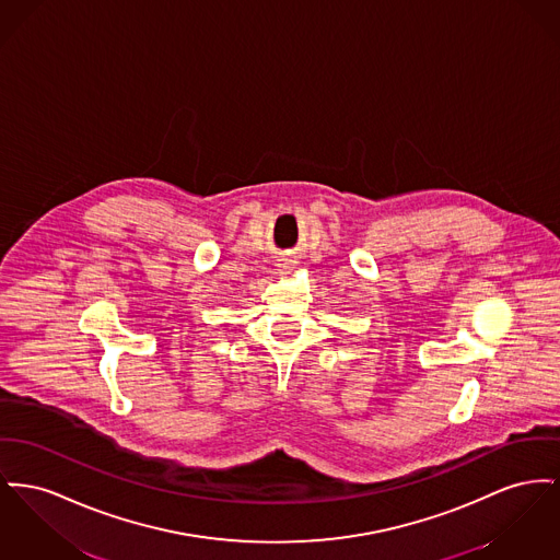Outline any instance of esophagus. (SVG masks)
Masks as SVG:
<instances>
[{
  "mask_svg": "<svg viewBox=\"0 0 560 560\" xmlns=\"http://www.w3.org/2000/svg\"><path fill=\"white\" fill-rule=\"evenodd\" d=\"M283 268H290V266H283Z\"/></svg>",
  "mask_w": 560,
  "mask_h": 560,
  "instance_id": "1",
  "label": "esophagus"
}]
</instances>
